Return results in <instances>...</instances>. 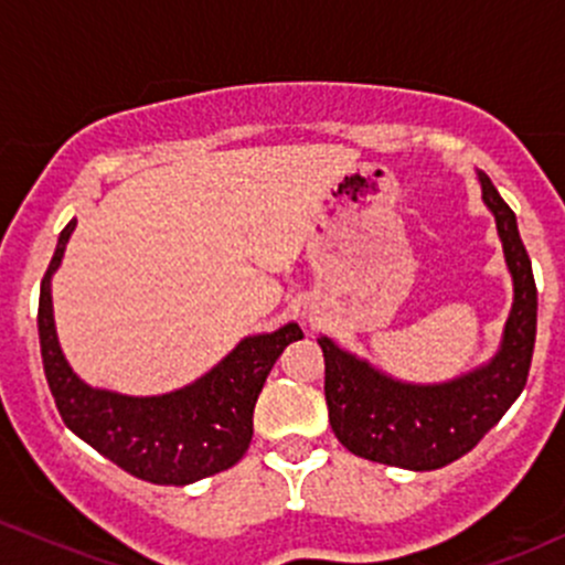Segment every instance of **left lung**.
Here are the masks:
<instances>
[{
	"instance_id": "1",
	"label": "left lung",
	"mask_w": 565,
	"mask_h": 565,
	"mask_svg": "<svg viewBox=\"0 0 565 565\" xmlns=\"http://www.w3.org/2000/svg\"><path fill=\"white\" fill-rule=\"evenodd\" d=\"M482 200L495 216L514 302L501 349L487 365L444 384H408L319 338L324 397L338 441L352 455L408 471H436L471 452L520 397L536 343V281L514 211L479 170Z\"/></svg>"
}]
</instances>
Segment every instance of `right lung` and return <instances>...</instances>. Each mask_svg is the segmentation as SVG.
I'll return each instance as SVG.
<instances>
[{"instance_id": "right-lung-1", "label": "right lung", "mask_w": 565, "mask_h": 565, "mask_svg": "<svg viewBox=\"0 0 565 565\" xmlns=\"http://www.w3.org/2000/svg\"><path fill=\"white\" fill-rule=\"evenodd\" d=\"M75 218L62 230L40 284V352L47 387L64 425L132 477L151 484H192L233 468L254 433V403L284 349L300 341L295 322L248 335L189 387L129 397L83 384L64 360L53 328L51 276L62 265Z\"/></svg>"}]
</instances>
